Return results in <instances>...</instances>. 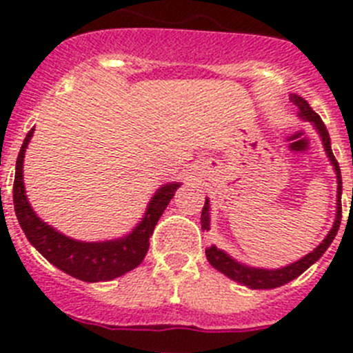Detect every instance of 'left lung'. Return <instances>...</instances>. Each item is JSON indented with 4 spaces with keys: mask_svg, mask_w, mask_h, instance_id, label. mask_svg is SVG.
Wrapping results in <instances>:
<instances>
[{
    "mask_svg": "<svg viewBox=\"0 0 353 353\" xmlns=\"http://www.w3.org/2000/svg\"><path fill=\"white\" fill-rule=\"evenodd\" d=\"M292 102L299 108V117L302 120L311 121L314 125V129L318 130L320 134V138H322L323 148H325V154L329 157L330 164L334 166L336 171V179H338V210H336V221L334 226L330 228V232L327 233V236L323 239V242L318 245L316 249L310 252V254H305L304 258L297 260L295 263H290L286 267H281V269H256V267H248L244 263H239L236 260H233L232 256H228L226 252L217 249L215 245H210V248L205 251L207 254L208 263L217 269L219 272H223L224 276H228L233 281L240 283V285L248 286V288L252 290H269V288H277V286H283L286 283H290L292 279L301 276L304 270H307L314 261H318L322 258L323 252L327 251L330 244H332V240H334L336 233L339 230V224H341V191H343V182H341V170H339V164L336 161L334 154H332V148H330V138L329 132H327V127L323 125L322 118L318 117L314 113L311 105L299 95H290ZM201 228L203 230H210V203H208V199L205 201V207L201 210Z\"/></svg>",
    "mask_w": 353,
    "mask_h": 353,
    "instance_id": "8db88e82",
    "label": "left lung"
}]
</instances>
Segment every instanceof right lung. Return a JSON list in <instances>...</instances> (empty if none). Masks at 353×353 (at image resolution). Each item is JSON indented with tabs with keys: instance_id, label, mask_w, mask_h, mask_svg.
Returning <instances> with one entry per match:
<instances>
[{
	"instance_id": "add662e5",
	"label": "right lung",
	"mask_w": 353,
	"mask_h": 353,
	"mask_svg": "<svg viewBox=\"0 0 353 353\" xmlns=\"http://www.w3.org/2000/svg\"><path fill=\"white\" fill-rule=\"evenodd\" d=\"M33 130L26 134L21 152L15 162V180H14V208L17 221L23 228L24 235L30 244L42 254L49 263L63 270L68 276L86 283L111 281L114 277L123 276L129 270L136 269L146 256L150 248V236L154 233L162 212L166 210L168 203L174 196L180 183H166L150 199L146 214L139 224L134 228L127 236L105 242H81L74 240L63 233L56 232L54 228L43 223L39 215L33 212L26 198L23 180V162L24 152L28 148Z\"/></svg>"
}]
</instances>
